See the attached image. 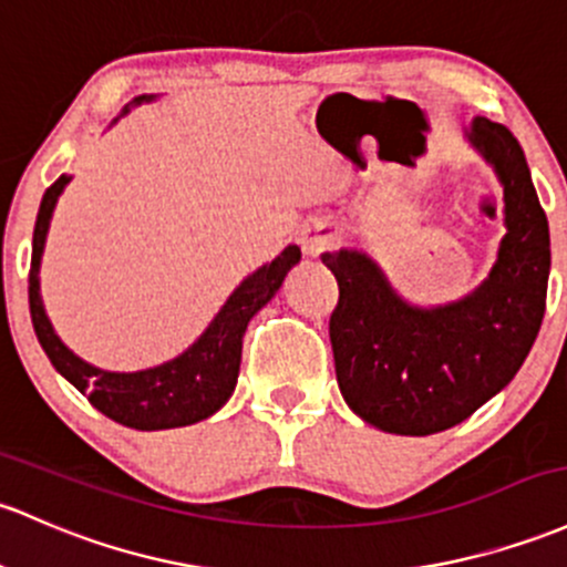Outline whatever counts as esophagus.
<instances>
[{"mask_svg":"<svg viewBox=\"0 0 567 567\" xmlns=\"http://www.w3.org/2000/svg\"><path fill=\"white\" fill-rule=\"evenodd\" d=\"M336 241V228L328 223H312V226L303 228L301 234V250L309 258H317L320 252H326Z\"/></svg>","mask_w":567,"mask_h":567,"instance_id":"obj_1","label":"esophagus"}]
</instances>
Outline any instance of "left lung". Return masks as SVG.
<instances>
[{
	"mask_svg": "<svg viewBox=\"0 0 567 567\" xmlns=\"http://www.w3.org/2000/svg\"><path fill=\"white\" fill-rule=\"evenodd\" d=\"M471 140L501 177L508 228L497 264L474 296L414 309L365 255H320L339 282L328 326L339 390L379 431L431 435L468 420L512 382L544 320L549 223L525 153L506 126L482 117Z\"/></svg>",
	"mask_w": 567,
	"mask_h": 567,
	"instance_id": "obj_1",
	"label": "left lung"
}]
</instances>
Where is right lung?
Returning <instances> with one entry per match:
<instances>
[{
	"mask_svg": "<svg viewBox=\"0 0 567 567\" xmlns=\"http://www.w3.org/2000/svg\"><path fill=\"white\" fill-rule=\"evenodd\" d=\"M140 102H145V96L134 99V104ZM66 183H70V177L61 174L42 196L34 241H31L29 269L31 322H34L37 339L51 358L53 369L64 379H70L74 388L89 398L93 409H99L104 416L121 422V425L134 427V431H166V427H183L207 420L234 393L247 322L260 307H266V301H271V296L282 285L285 274L301 260V250L296 245L285 247L269 266L247 277L228 298L226 307L217 312L213 326L202 333V339L188 352L151 371L110 374V371H99L83 363L78 354L66 350L59 336L53 333L51 320L42 309L37 274H40V258L53 207Z\"/></svg>",
	"mask_w": 567,
	"mask_h": 567,
	"instance_id": "1",
	"label": "right lung"
}]
</instances>
